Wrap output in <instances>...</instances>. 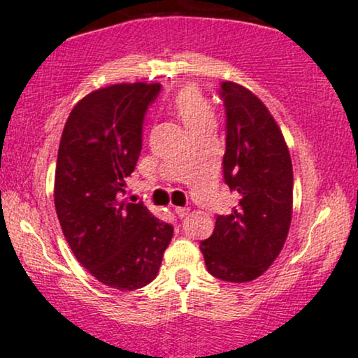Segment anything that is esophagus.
<instances>
[{
	"label": "esophagus",
	"instance_id": "34e87169",
	"mask_svg": "<svg viewBox=\"0 0 358 358\" xmlns=\"http://www.w3.org/2000/svg\"><path fill=\"white\" fill-rule=\"evenodd\" d=\"M176 214H178L179 219H184L189 214L187 207H176Z\"/></svg>",
	"mask_w": 358,
	"mask_h": 358
}]
</instances>
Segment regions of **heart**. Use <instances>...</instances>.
<instances>
[{
    "mask_svg": "<svg viewBox=\"0 0 358 358\" xmlns=\"http://www.w3.org/2000/svg\"><path fill=\"white\" fill-rule=\"evenodd\" d=\"M174 108L189 131L214 124V113L209 101L196 87H184L174 98Z\"/></svg>",
    "mask_w": 358,
    "mask_h": 358,
    "instance_id": "1",
    "label": "heart"
}]
</instances>
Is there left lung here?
Segmentation results:
<instances>
[{"label": "left lung", "mask_w": 358, "mask_h": 358, "mask_svg": "<svg viewBox=\"0 0 358 358\" xmlns=\"http://www.w3.org/2000/svg\"><path fill=\"white\" fill-rule=\"evenodd\" d=\"M226 109L224 182L237 206L217 215L213 236L201 242L210 275L249 282L280 254L292 219L294 172L284 136L257 96L236 83H220Z\"/></svg>", "instance_id": "obj_1"}]
</instances>
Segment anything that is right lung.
<instances>
[{
  "label": "right lung",
  "instance_id": "1",
  "mask_svg": "<svg viewBox=\"0 0 358 358\" xmlns=\"http://www.w3.org/2000/svg\"><path fill=\"white\" fill-rule=\"evenodd\" d=\"M159 92L145 83L91 92L69 114L57 151L55 206L66 241L92 277L122 292L156 279L174 234L143 202L122 199Z\"/></svg>",
  "mask_w": 358,
  "mask_h": 358
}]
</instances>
